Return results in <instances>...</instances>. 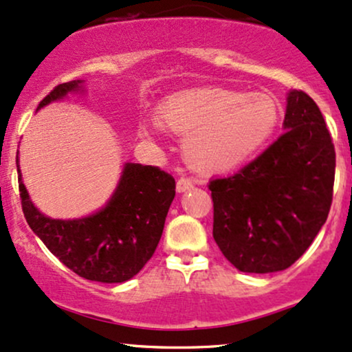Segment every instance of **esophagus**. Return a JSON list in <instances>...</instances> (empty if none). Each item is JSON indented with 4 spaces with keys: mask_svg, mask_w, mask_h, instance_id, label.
Returning <instances> with one entry per match:
<instances>
[{
    "mask_svg": "<svg viewBox=\"0 0 352 352\" xmlns=\"http://www.w3.org/2000/svg\"><path fill=\"white\" fill-rule=\"evenodd\" d=\"M195 187V182L192 179H187V177H182L177 182V192L179 193H184L187 192V190H192Z\"/></svg>",
    "mask_w": 352,
    "mask_h": 352,
    "instance_id": "obj_1",
    "label": "esophagus"
}]
</instances>
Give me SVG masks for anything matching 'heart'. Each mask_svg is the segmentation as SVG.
I'll return each instance as SVG.
<instances>
[{"mask_svg":"<svg viewBox=\"0 0 352 352\" xmlns=\"http://www.w3.org/2000/svg\"><path fill=\"white\" fill-rule=\"evenodd\" d=\"M278 107L265 93L211 88L172 96L155 111L162 129L184 135L190 162L226 170L252 157L277 124ZM141 134L151 131L141 126Z\"/></svg>","mask_w":352,"mask_h":352,"instance_id":"obj_1","label":"heart"}]
</instances>
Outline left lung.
<instances>
[{
	"instance_id": "8db88e82",
	"label": "left lung",
	"mask_w": 352,
	"mask_h": 352,
	"mask_svg": "<svg viewBox=\"0 0 352 352\" xmlns=\"http://www.w3.org/2000/svg\"><path fill=\"white\" fill-rule=\"evenodd\" d=\"M283 129L259 157L208 185L213 238L241 272L289 269L331 208L336 154L323 114L305 91L289 93Z\"/></svg>"
}]
</instances>
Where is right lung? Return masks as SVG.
Returning a JSON list of instances; mask_svg holds the SVG:
<instances>
[{
  "mask_svg": "<svg viewBox=\"0 0 352 352\" xmlns=\"http://www.w3.org/2000/svg\"><path fill=\"white\" fill-rule=\"evenodd\" d=\"M82 80L60 83L37 109L82 90ZM18 165V157H16ZM23 213L29 228L63 265L87 280L121 283L133 278L155 252L175 197V180L159 167L126 164L104 208L78 219H52L32 205L18 165Z\"/></svg>",
  "mask_w": 352,
  "mask_h": 352,
  "instance_id": "add662e5",
  "label": "right lung"
}]
</instances>
